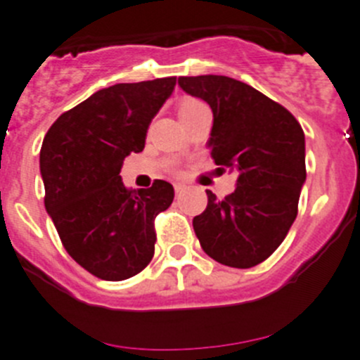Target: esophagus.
Instances as JSON below:
<instances>
[{"label":"esophagus","instance_id":"34e87169","mask_svg":"<svg viewBox=\"0 0 360 360\" xmlns=\"http://www.w3.org/2000/svg\"><path fill=\"white\" fill-rule=\"evenodd\" d=\"M174 190H176V193H181V191L184 190V184H181V183L174 184Z\"/></svg>","mask_w":360,"mask_h":360}]
</instances>
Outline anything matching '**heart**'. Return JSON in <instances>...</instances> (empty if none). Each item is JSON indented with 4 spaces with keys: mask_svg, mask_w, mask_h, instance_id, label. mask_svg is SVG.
Wrapping results in <instances>:
<instances>
[{
    "mask_svg": "<svg viewBox=\"0 0 360 360\" xmlns=\"http://www.w3.org/2000/svg\"><path fill=\"white\" fill-rule=\"evenodd\" d=\"M200 101H195V99H186V101H183V103H181V106H179V116L181 115H186V112H190L191 110H195V108H198L200 106Z\"/></svg>",
    "mask_w": 360,
    "mask_h": 360,
    "instance_id": "heart-1",
    "label": "heart"
}]
</instances>
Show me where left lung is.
<instances>
[{"instance_id":"1","label":"left lung","mask_w":360,"mask_h":360,"mask_svg":"<svg viewBox=\"0 0 360 360\" xmlns=\"http://www.w3.org/2000/svg\"><path fill=\"white\" fill-rule=\"evenodd\" d=\"M179 86L210 106V157L237 174V188L223 200L207 190V209L193 217L195 235L217 263L256 266L296 219L307 181L303 129L284 106L238 79L181 76Z\"/></svg>"}]
</instances>
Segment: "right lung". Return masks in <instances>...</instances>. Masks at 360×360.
Segmentation results:
<instances>
[{
    "instance_id": "1",
    "label": "right lung",
    "mask_w": 360,
    "mask_h": 360,
    "mask_svg": "<svg viewBox=\"0 0 360 360\" xmlns=\"http://www.w3.org/2000/svg\"><path fill=\"white\" fill-rule=\"evenodd\" d=\"M176 86V76L116 83L59 116L43 139L39 172L45 209L69 256L103 281H125L155 254L153 219L174 188L123 186V160L141 153L146 132Z\"/></svg>"
}]
</instances>
